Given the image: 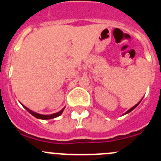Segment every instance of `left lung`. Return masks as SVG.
I'll return each instance as SVG.
<instances>
[{"label": "left lung", "instance_id": "obj_1", "mask_svg": "<svg viewBox=\"0 0 161 161\" xmlns=\"http://www.w3.org/2000/svg\"><path fill=\"white\" fill-rule=\"evenodd\" d=\"M139 103H138V104H136V106H133V107H131V108H130V109H129V110H127V111H126V113H125V114H128V113H130V111H132V110H133V109H135V108H136V106H138V105H139Z\"/></svg>", "mask_w": 161, "mask_h": 161}]
</instances>
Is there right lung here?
Wrapping results in <instances>:
<instances>
[{"label":"right lung","mask_w":161,"mask_h":161,"mask_svg":"<svg viewBox=\"0 0 161 161\" xmlns=\"http://www.w3.org/2000/svg\"><path fill=\"white\" fill-rule=\"evenodd\" d=\"M23 107L25 108V109H26V110H27L30 114H31L33 116H35V118H37V119H54V118H56V117H58V116H59V115H61V114L63 113L64 109V108H63V109H61L60 111L57 112V113L52 114L45 115V114H40L35 113V112L32 111V110H31L30 109H28L27 107H25V106H23Z\"/></svg>","instance_id":"add662e5"}]
</instances>
